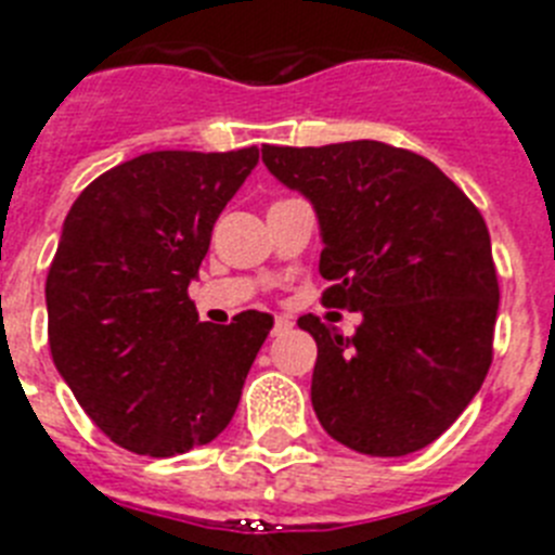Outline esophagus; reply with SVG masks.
<instances>
[{
  "label": "esophagus",
  "mask_w": 555,
  "mask_h": 555,
  "mask_svg": "<svg viewBox=\"0 0 555 555\" xmlns=\"http://www.w3.org/2000/svg\"><path fill=\"white\" fill-rule=\"evenodd\" d=\"M291 321H287V318H282L279 315L276 321H273V335H284V332H291Z\"/></svg>",
  "instance_id": "esophagus-1"
}]
</instances>
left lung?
<instances>
[{
    "label": "left lung",
    "instance_id": "left-lung-1",
    "mask_svg": "<svg viewBox=\"0 0 555 555\" xmlns=\"http://www.w3.org/2000/svg\"><path fill=\"white\" fill-rule=\"evenodd\" d=\"M262 162L315 206L321 301L360 312L344 337L315 315L312 408L335 441L399 457L433 444L480 391L500 287L483 215L430 158L393 144H264Z\"/></svg>",
    "mask_w": 555,
    "mask_h": 555
}]
</instances>
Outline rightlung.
I'll list each match as a JSON object with an SVG mask.
<instances>
[{"label":"right lung","instance_id":"1","mask_svg":"<svg viewBox=\"0 0 555 555\" xmlns=\"http://www.w3.org/2000/svg\"><path fill=\"white\" fill-rule=\"evenodd\" d=\"M257 147L156 151L111 167L64 220L47 273L50 351L89 418L125 450L170 457L231 422L268 312L197 321L190 282Z\"/></svg>","mask_w":555,"mask_h":555}]
</instances>
